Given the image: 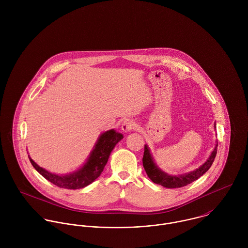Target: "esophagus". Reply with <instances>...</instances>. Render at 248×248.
<instances>
[{
	"mask_svg": "<svg viewBox=\"0 0 248 248\" xmlns=\"http://www.w3.org/2000/svg\"><path fill=\"white\" fill-rule=\"evenodd\" d=\"M137 127V124L134 120H131V119H126L123 123H122V126H121V129L123 132L125 133H128L134 129H136Z\"/></svg>",
	"mask_w": 248,
	"mask_h": 248,
	"instance_id": "1",
	"label": "esophagus"
}]
</instances>
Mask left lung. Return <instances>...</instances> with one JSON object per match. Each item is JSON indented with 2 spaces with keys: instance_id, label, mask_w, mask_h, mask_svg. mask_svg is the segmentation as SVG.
I'll return each mask as SVG.
<instances>
[{
  "instance_id": "left-lung-1",
  "label": "left lung",
  "mask_w": 248,
  "mask_h": 248,
  "mask_svg": "<svg viewBox=\"0 0 248 248\" xmlns=\"http://www.w3.org/2000/svg\"><path fill=\"white\" fill-rule=\"evenodd\" d=\"M214 128L216 129V123L214 124ZM217 143L216 144V146H215L211 155L207 158V160L202 165H201L199 168H197L196 170L191 171L189 173L181 174V175H169V174L165 173L164 171H162L155 164V162L153 158V155L150 152V149H149L148 145L146 144L144 147V155H143V158H142L143 167L146 171L147 176L153 182H155L156 184H159L165 188L183 187V186H186V185L192 183L193 181L197 180L199 177L204 175L209 170V168L211 167L213 161L216 157V155H217Z\"/></svg>"
}]
</instances>
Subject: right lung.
I'll list each match as a JSON object with an SVG mask.
<instances>
[{"instance_id": "add662e5", "label": "right lung", "mask_w": 248, "mask_h": 248, "mask_svg": "<svg viewBox=\"0 0 248 248\" xmlns=\"http://www.w3.org/2000/svg\"><path fill=\"white\" fill-rule=\"evenodd\" d=\"M122 139L123 135L113 129L102 133L83 166L67 175L50 173L40 167L30 155L29 157L36 171L54 185L65 189H80L88 186L101 175L111 151Z\"/></svg>"}]
</instances>
